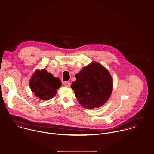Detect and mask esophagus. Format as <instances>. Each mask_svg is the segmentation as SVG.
I'll return each mask as SVG.
<instances>
[{
    "label": "esophagus",
    "mask_w": 154,
    "mask_h": 154,
    "mask_svg": "<svg viewBox=\"0 0 154 154\" xmlns=\"http://www.w3.org/2000/svg\"><path fill=\"white\" fill-rule=\"evenodd\" d=\"M64 85L66 87H70V82H69V81H67V82H64Z\"/></svg>",
    "instance_id": "obj_1"
}]
</instances>
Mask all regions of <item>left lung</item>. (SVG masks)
I'll return each instance as SVG.
<instances>
[{
    "instance_id": "8db88e82",
    "label": "left lung",
    "mask_w": 154,
    "mask_h": 154,
    "mask_svg": "<svg viewBox=\"0 0 154 154\" xmlns=\"http://www.w3.org/2000/svg\"><path fill=\"white\" fill-rule=\"evenodd\" d=\"M71 85L78 102L85 108L93 109L104 104L111 95L112 79L101 65L92 62L75 75Z\"/></svg>"
}]
</instances>
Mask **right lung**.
<instances>
[{
    "label": "right lung",
    "instance_id": "1",
    "mask_svg": "<svg viewBox=\"0 0 154 154\" xmlns=\"http://www.w3.org/2000/svg\"><path fill=\"white\" fill-rule=\"evenodd\" d=\"M62 85L60 80L54 78L45 69L36 70L29 81L32 92L38 98L47 100L56 94V90Z\"/></svg>",
    "mask_w": 154,
    "mask_h": 154
}]
</instances>
